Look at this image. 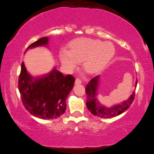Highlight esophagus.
<instances>
[{"instance_id":"obj_1","label":"esophagus","mask_w":154,"mask_h":154,"mask_svg":"<svg viewBox=\"0 0 154 154\" xmlns=\"http://www.w3.org/2000/svg\"><path fill=\"white\" fill-rule=\"evenodd\" d=\"M81 82H82V81H81V80L80 79H79V78H76L75 81V84L77 85V84H81Z\"/></svg>"}]
</instances>
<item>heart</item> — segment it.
<instances>
[{"label": "heart", "instance_id": "1", "mask_svg": "<svg viewBox=\"0 0 154 154\" xmlns=\"http://www.w3.org/2000/svg\"><path fill=\"white\" fill-rule=\"evenodd\" d=\"M115 53V49L111 43L91 38H79L70 43L69 51L62 49L59 56L66 68L72 70L76 68L78 62L83 61L86 72L94 73L107 65Z\"/></svg>", "mask_w": 154, "mask_h": 154}]
</instances>
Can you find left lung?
Segmentation results:
<instances>
[{"instance_id": "8db88e82", "label": "left lung", "mask_w": 154, "mask_h": 154, "mask_svg": "<svg viewBox=\"0 0 154 154\" xmlns=\"http://www.w3.org/2000/svg\"><path fill=\"white\" fill-rule=\"evenodd\" d=\"M98 82L99 76H96L92 78L85 87V92L87 94L86 107L94 115L103 118H110L116 116L126 111L135 99V93L134 91L128 100L124 101L122 104L113 106L112 107H107L104 105H101L96 98ZM137 85V81H136V86Z\"/></svg>"}]
</instances>
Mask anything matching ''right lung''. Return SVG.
Returning <instances> with one entry per match:
<instances>
[{"label": "right lung", "mask_w": 154, "mask_h": 154, "mask_svg": "<svg viewBox=\"0 0 154 154\" xmlns=\"http://www.w3.org/2000/svg\"><path fill=\"white\" fill-rule=\"evenodd\" d=\"M49 39L42 38L32 43L26 51L38 46H45ZM75 78L72 75H64L56 69L44 77L34 78L21 64L18 85L25 109L30 114L42 119H55L64 113L66 98L73 87Z\"/></svg>", "instance_id": "obj_1"}]
</instances>
